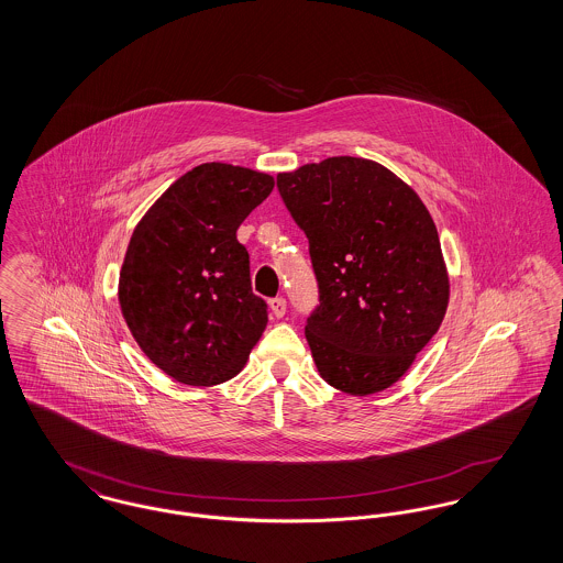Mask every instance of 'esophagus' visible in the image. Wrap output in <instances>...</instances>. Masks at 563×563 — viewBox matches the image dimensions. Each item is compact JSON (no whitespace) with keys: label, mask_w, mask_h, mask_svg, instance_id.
I'll return each instance as SVG.
<instances>
[{"label":"esophagus","mask_w":563,"mask_h":563,"mask_svg":"<svg viewBox=\"0 0 563 563\" xmlns=\"http://www.w3.org/2000/svg\"><path fill=\"white\" fill-rule=\"evenodd\" d=\"M269 310L276 319H283L287 312V299L285 297H272L269 299Z\"/></svg>","instance_id":"obj_1"}]
</instances>
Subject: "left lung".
I'll list each match as a JSON object with an SVG mask.
<instances>
[{"mask_svg": "<svg viewBox=\"0 0 563 563\" xmlns=\"http://www.w3.org/2000/svg\"><path fill=\"white\" fill-rule=\"evenodd\" d=\"M319 285L306 340L322 379L365 397L393 386L439 331L450 280L418 194L377 162L335 156L280 173Z\"/></svg>", "mask_w": 563, "mask_h": 563, "instance_id": "8db88e82", "label": "left lung"}]
</instances>
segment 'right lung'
Here are the masks:
<instances>
[{"label": "right lung", "instance_id": "add662e5", "mask_svg": "<svg viewBox=\"0 0 563 563\" xmlns=\"http://www.w3.org/2000/svg\"><path fill=\"white\" fill-rule=\"evenodd\" d=\"M274 188L266 173L207 162L162 194L134 228L120 306L136 344L189 386L241 374L268 324L236 230Z\"/></svg>", "mask_w": 563, "mask_h": 563}]
</instances>
